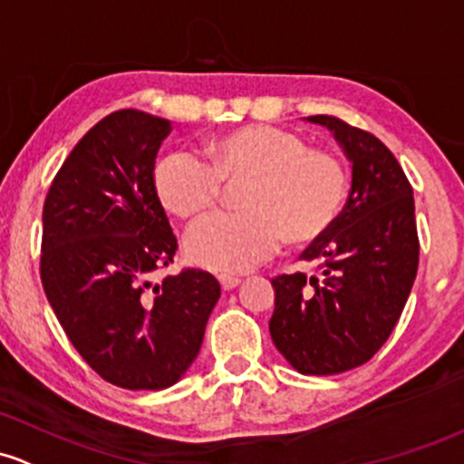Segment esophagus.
Instances as JSON below:
<instances>
[{
    "mask_svg": "<svg viewBox=\"0 0 464 464\" xmlns=\"http://www.w3.org/2000/svg\"><path fill=\"white\" fill-rule=\"evenodd\" d=\"M218 280H219V285H222L224 291L236 289V286H240V282H242L237 276H227V273H222V276H219Z\"/></svg>",
    "mask_w": 464,
    "mask_h": 464,
    "instance_id": "esophagus-1",
    "label": "esophagus"
}]
</instances>
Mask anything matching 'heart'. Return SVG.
<instances>
[{
    "label": "heart",
    "mask_w": 464,
    "mask_h": 464,
    "mask_svg": "<svg viewBox=\"0 0 464 464\" xmlns=\"http://www.w3.org/2000/svg\"><path fill=\"white\" fill-rule=\"evenodd\" d=\"M207 162L173 150L155 167V191L179 219L216 207L224 182H242L240 213H213L188 231L187 256L222 273L248 271L276 253L282 240L304 245L324 236L343 213L349 175L340 158L311 149L300 133L251 124L208 142Z\"/></svg>",
    "instance_id": "heart-1"
}]
</instances>
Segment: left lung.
Returning <instances> with one entry per match:
<instances>
[{"mask_svg":"<svg viewBox=\"0 0 464 464\" xmlns=\"http://www.w3.org/2000/svg\"><path fill=\"white\" fill-rule=\"evenodd\" d=\"M326 126L351 162L343 213L302 253L320 276H277L273 344L304 375L360 367L387 343L418 271L413 188L392 150L362 129L331 115L306 117Z\"/></svg>","mask_w":464,"mask_h":464,"instance_id":"obj_1","label":"left lung"}]
</instances>
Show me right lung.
Returning <instances> with one entry per match:
<instances>
[{
	"label": "right lung",
	"instance_id": "obj_1",
	"mask_svg": "<svg viewBox=\"0 0 464 464\" xmlns=\"http://www.w3.org/2000/svg\"><path fill=\"white\" fill-rule=\"evenodd\" d=\"M170 121L124 109L75 144L44 202L42 285L77 353L121 389H167L198 358L219 285L184 269L160 285L178 240L155 158Z\"/></svg>",
	"mask_w": 464,
	"mask_h": 464
}]
</instances>
